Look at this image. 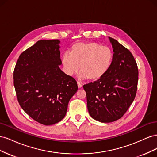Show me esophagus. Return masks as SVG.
I'll return each instance as SVG.
<instances>
[{"instance_id":"obj_1","label":"esophagus","mask_w":157,"mask_h":157,"mask_svg":"<svg viewBox=\"0 0 157 157\" xmlns=\"http://www.w3.org/2000/svg\"><path fill=\"white\" fill-rule=\"evenodd\" d=\"M77 85H78V88H82V83H80V82H77Z\"/></svg>"}]
</instances>
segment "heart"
<instances>
[{
    "label": "heart",
    "mask_w": 157,
    "mask_h": 157,
    "mask_svg": "<svg viewBox=\"0 0 157 157\" xmlns=\"http://www.w3.org/2000/svg\"><path fill=\"white\" fill-rule=\"evenodd\" d=\"M113 52L108 46L97 42H78L71 47L69 54L62 58L65 72L69 75L77 73L80 67V76L95 81L101 78L111 67Z\"/></svg>",
    "instance_id": "1"
}]
</instances>
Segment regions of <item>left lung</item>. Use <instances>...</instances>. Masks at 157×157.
Instances as JSON below:
<instances>
[{
  "instance_id": "8db88e82",
  "label": "left lung",
  "mask_w": 157,
  "mask_h": 157,
  "mask_svg": "<svg viewBox=\"0 0 157 157\" xmlns=\"http://www.w3.org/2000/svg\"><path fill=\"white\" fill-rule=\"evenodd\" d=\"M113 49L111 67L101 78L83 86L90 115L108 123L121 118L134 100L138 69L131 52L109 37Z\"/></svg>"
}]
</instances>
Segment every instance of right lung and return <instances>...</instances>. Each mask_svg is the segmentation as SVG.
Segmentation results:
<instances>
[{"mask_svg":"<svg viewBox=\"0 0 157 157\" xmlns=\"http://www.w3.org/2000/svg\"><path fill=\"white\" fill-rule=\"evenodd\" d=\"M60 41L40 40L21 54L13 71L20 106L33 119L52 125L64 118L77 82L59 68Z\"/></svg>","mask_w":157,"mask_h":157,"instance_id":"1","label":"right lung"}]
</instances>
